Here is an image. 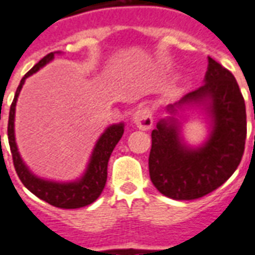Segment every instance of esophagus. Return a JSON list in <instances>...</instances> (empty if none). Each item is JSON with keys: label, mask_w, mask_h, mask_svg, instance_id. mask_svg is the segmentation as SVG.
Masks as SVG:
<instances>
[{"label": "esophagus", "mask_w": 255, "mask_h": 255, "mask_svg": "<svg viewBox=\"0 0 255 255\" xmlns=\"http://www.w3.org/2000/svg\"><path fill=\"white\" fill-rule=\"evenodd\" d=\"M133 122L138 126L139 129H143V131H147L153 126V115L150 112L149 108H142L139 109L135 116H133Z\"/></svg>", "instance_id": "esophagus-1"}]
</instances>
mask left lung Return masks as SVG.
Listing matches in <instances>:
<instances>
[{
  "mask_svg": "<svg viewBox=\"0 0 255 255\" xmlns=\"http://www.w3.org/2000/svg\"><path fill=\"white\" fill-rule=\"evenodd\" d=\"M206 104L213 131L199 149H188L180 140L176 120H161L151 132L149 173L154 187L165 197L191 201L223 186L236 171L245 153L246 105L234 75L209 57L205 83L169 105L175 113L186 104ZM255 120V113H254Z\"/></svg>",
  "mask_w": 255,
  "mask_h": 255,
  "instance_id": "8db88e82",
  "label": "left lung"
}]
</instances>
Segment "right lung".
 I'll return each instance as SVG.
<instances>
[{"mask_svg":"<svg viewBox=\"0 0 255 255\" xmlns=\"http://www.w3.org/2000/svg\"><path fill=\"white\" fill-rule=\"evenodd\" d=\"M53 57H54V53H49V54H46L45 57L42 58L39 63L35 64L28 72L25 73L24 78L21 79L19 87L16 90L13 102H12L10 111H9V147H10L12 160H13V165L17 176L21 180V183L34 195L41 198L42 201H45V202L56 206V208H83V206H87L90 203L94 202L95 199L101 195V192L104 191V187H105L106 184V177H108V162H109V158H111L112 151L116 147L119 140L122 139L123 132H124V126L123 124L111 126V127L106 129L105 132L102 133V136L98 139V142L95 144V149L93 151V155H91V160H90L87 171L84 173V176L80 180H78V182L54 183L47 182V180H42L39 177L34 176L27 169L24 162L20 158L19 151H17V146H16V142H14V108H16V101H17L20 90L23 87L25 79L28 78L30 75H32V73H35L45 64L49 63Z\"/></svg>","mask_w":255,"mask_h":255,"instance_id":"right-lung-1","label":"right lung"}]
</instances>
